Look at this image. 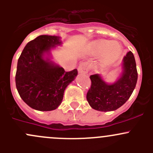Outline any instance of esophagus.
I'll list each match as a JSON object with an SVG mask.
<instances>
[{
	"label": "esophagus",
	"mask_w": 153,
	"mask_h": 153,
	"mask_svg": "<svg viewBox=\"0 0 153 153\" xmlns=\"http://www.w3.org/2000/svg\"><path fill=\"white\" fill-rule=\"evenodd\" d=\"M78 72L80 73L86 74L87 73L88 71H89V64L87 62H82L79 64L78 67Z\"/></svg>",
	"instance_id": "34e87169"
}]
</instances>
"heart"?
I'll list each match as a JSON object with an SVG mask.
<instances>
[{
    "label": "heart",
    "instance_id": "obj_1",
    "mask_svg": "<svg viewBox=\"0 0 153 153\" xmlns=\"http://www.w3.org/2000/svg\"><path fill=\"white\" fill-rule=\"evenodd\" d=\"M121 52V47L118 43L103 41L95 44L93 47V52L97 55H103L102 64L104 65L111 64L119 56Z\"/></svg>",
    "mask_w": 153,
    "mask_h": 153
}]
</instances>
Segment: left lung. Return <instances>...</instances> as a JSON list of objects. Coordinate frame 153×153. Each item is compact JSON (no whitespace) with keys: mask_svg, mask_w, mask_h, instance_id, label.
I'll return each instance as SVG.
<instances>
[{"mask_svg":"<svg viewBox=\"0 0 153 153\" xmlns=\"http://www.w3.org/2000/svg\"><path fill=\"white\" fill-rule=\"evenodd\" d=\"M122 73L113 84H107L99 74L90 75L91 87L86 99L92 109L101 112L113 111L121 107L132 95L138 80L135 57L131 51L123 59Z\"/></svg>","mask_w":153,"mask_h":153,"instance_id":"left-lung-1","label":"left lung"}]
</instances>
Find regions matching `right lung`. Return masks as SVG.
Instances as JSON below:
<instances>
[{"instance_id":"right-lung-1","label":"right lung","mask_w":153,"mask_h":153,"mask_svg":"<svg viewBox=\"0 0 153 153\" xmlns=\"http://www.w3.org/2000/svg\"><path fill=\"white\" fill-rule=\"evenodd\" d=\"M61 44L60 37L43 35L29 41L18 61L15 84L20 96L31 108L51 111L61 104L64 90L78 75L66 72L49 57L52 48Z\"/></svg>"}]
</instances>
